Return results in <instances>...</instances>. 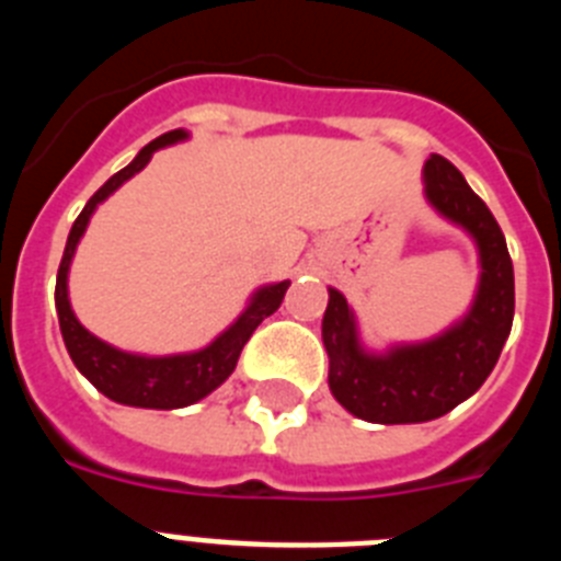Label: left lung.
<instances>
[{
  "mask_svg": "<svg viewBox=\"0 0 561 561\" xmlns=\"http://www.w3.org/2000/svg\"><path fill=\"white\" fill-rule=\"evenodd\" d=\"M424 199L474 241L478 289L466 314L440 334L374 351L362 342L345 295L329 286L323 345L331 396L370 424H421L447 415L478 393L512 334L514 266L492 210L440 153L424 162Z\"/></svg>",
  "mask_w": 561,
  "mask_h": 561,
  "instance_id": "1",
  "label": "left lung"
}]
</instances>
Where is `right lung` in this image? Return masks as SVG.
Instances as JSON below:
<instances>
[{"instance_id":"1","label":"right lung","mask_w":561,"mask_h":561,"mask_svg":"<svg viewBox=\"0 0 561 561\" xmlns=\"http://www.w3.org/2000/svg\"><path fill=\"white\" fill-rule=\"evenodd\" d=\"M187 137H191V131H185V128H173V131L160 134L123 171L114 173L112 180L87 202V207L76 219V225L69 230L67 247H64L61 266H58L56 309L64 345H67L72 362H76V368L106 399L126 404V408L180 410L187 408V404H196V401L210 396L216 388H221L230 379L232 370H236L238 356H241V348L247 345L252 331L264 323V317L277 311L286 289H289V280L257 286L244 309H241V314L219 336H213L205 348L185 351V354L151 356L137 354V351H123L103 342L101 336H95L89 329H83L81 320L72 311V304H69V266H72L78 244H81L83 232H87L89 219L95 216L98 205H103L123 182L131 180L134 173H140L151 162L153 151L185 142Z\"/></svg>"}]
</instances>
